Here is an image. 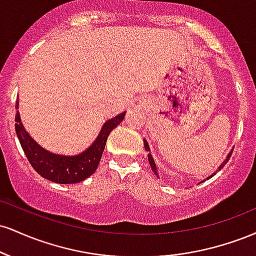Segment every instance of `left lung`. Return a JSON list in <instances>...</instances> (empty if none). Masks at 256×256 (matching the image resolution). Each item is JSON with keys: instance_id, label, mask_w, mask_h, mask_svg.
Instances as JSON below:
<instances>
[{"instance_id": "obj_1", "label": "left lung", "mask_w": 256, "mask_h": 256, "mask_svg": "<svg viewBox=\"0 0 256 256\" xmlns=\"http://www.w3.org/2000/svg\"><path fill=\"white\" fill-rule=\"evenodd\" d=\"M143 143H144V149H146V152H148V160H149V164H150V167H152V172H154V174L156 176V177H158V168H156V165H155V161H154V158H152V154H150V148H149V144H148V142H146V140H143ZM232 152H234V149H231L230 150V152H228V156H226V158L224 161H222V165L219 166V168L216 170V172L218 171H220V170L222 168V167H224L226 164H228V161L230 160V158H231V154H232ZM216 172H214L212 176H210V177L208 178H212L214 174H216Z\"/></svg>"}]
</instances>
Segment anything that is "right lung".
Here are the masks:
<instances>
[{
    "instance_id": "add662e5",
    "label": "right lung",
    "mask_w": 256,
    "mask_h": 256,
    "mask_svg": "<svg viewBox=\"0 0 256 256\" xmlns=\"http://www.w3.org/2000/svg\"><path fill=\"white\" fill-rule=\"evenodd\" d=\"M16 108H19V98ZM125 114L126 112L107 120L92 144L76 155L54 154L40 146L25 130L19 110L16 114V132L26 158L38 174L54 183L74 184L83 182L96 171L110 131L124 120Z\"/></svg>"
}]
</instances>
